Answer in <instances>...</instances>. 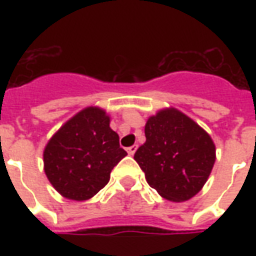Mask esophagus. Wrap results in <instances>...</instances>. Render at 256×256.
Wrapping results in <instances>:
<instances>
[{
  "instance_id": "34e87169",
  "label": "esophagus",
  "mask_w": 256,
  "mask_h": 256,
  "mask_svg": "<svg viewBox=\"0 0 256 256\" xmlns=\"http://www.w3.org/2000/svg\"><path fill=\"white\" fill-rule=\"evenodd\" d=\"M137 148H138L137 145H132V146H128V155L133 156L134 154H136V150H137Z\"/></svg>"
}]
</instances>
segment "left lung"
Wrapping results in <instances>:
<instances>
[{
    "instance_id": "obj_1",
    "label": "left lung",
    "mask_w": 256,
    "mask_h": 256,
    "mask_svg": "<svg viewBox=\"0 0 256 256\" xmlns=\"http://www.w3.org/2000/svg\"><path fill=\"white\" fill-rule=\"evenodd\" d=\"M145 137L134 159L150 188L170 202H186L198 194L215 163V144L210 134L170 106L148 118Z\"/></svg>"
}]
</instances>
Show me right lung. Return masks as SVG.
Instances as JSON below:
<instances>
[{
  "label": "right lung",
  "instance_id": "add662e5",
  "mask_svg": "<svg viewBox=\"0 0 256 256\" xmlns=\"http://www.w3.org/2000/svg\"><path fill=\"white\" fill-rule=\"evenodd\" d=\"M110 120L100 106H86L48 141L44 170L63 198L75 202L93 198L108 184L112 168L128 155Z\"/></svg>",
  "mask_w": 256,
  "mask_h": 256
}]
</instances>
